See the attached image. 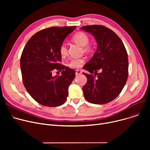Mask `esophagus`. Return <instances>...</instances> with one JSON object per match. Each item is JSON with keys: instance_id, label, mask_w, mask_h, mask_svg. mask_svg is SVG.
Segmentation results:
<instances>
[{"instance_id": "34e87169", "label": "esophagus", "mask_w": 150, "mask_h": 150, "mask_svg": "<svg viewBox=\"0 0 150 150\" xmlns=\"http://www.w3.org/2000/svg\"><path fill=\"white\" fill-rule=\"evenodd\" d=\"M81 74V72L80 70H75V75H79Z\"/></svg>"}]
</instances>
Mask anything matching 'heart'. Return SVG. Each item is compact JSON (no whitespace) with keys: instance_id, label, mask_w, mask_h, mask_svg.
<instances>
[{"instance_id":"heart-1","label":"heart","mask_w":150,"mask_h":150,"mask_svg":"<svg viewBox=\"0 0 150 150\" xmlns=\"http://www.w3.org/2000/svg\"><path fill=\"white\" fill-rule=\"evenodd\" d=\"M72 41L75 43L80 45V46L83 47V50L84 52H88L90 50L91 47L88 44L89 41V38L87 34L83 32V31H79V32L76 33L72 37ZM59 52L62 57H64L68 53L67 47L65 44H62L59 49ZM84 62V59L83 58H76L72 59L69 62V66L74 68L78 69L80 68L83 63Z\"/></svg>"}]
</instances>
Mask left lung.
Segmentation results:
<instances>
[{
  "label": "left lung",
  "mask_w": 150,
  "mask_h": 150,
  "mask_svg": "<svg viewBox=\"0 0 150 150\" xmlns=\"http://www.w3.org/2000/svg\"><path fill=\"white\" fill-rule=\"evenodd\" d=\"M80 28L92 34L98 44L97 51L83 67L91 74L83 73L88 79L83 88L84 98L93 104L108 103L119 95L127 81V50L120 38L105 26L86 25Z\"/></svg>",
  "instance_id": "1"
}]
</instances>
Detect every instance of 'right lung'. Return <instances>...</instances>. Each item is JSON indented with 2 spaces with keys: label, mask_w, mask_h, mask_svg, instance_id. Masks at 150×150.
<instances>
[{
  "label": "right lung",
  "mask_w": 150,
  "mask_h": 150,
  "mask_svg": "<svg viewBox=\"0 0 150 150\" xmlns=\"http://www.w3.org/2000/svg\"><path fill=\"white\" fill-rule=\"evenodd\" d=\"M72 27H52L35 33L23 49L20 65L23 85L30 96L43 106L55 107L64 103L75 70L60 64V45L75 29ZM54 69L61 71L53 77Z\"/></svg>",
  "instance_id": "add662e5"
}]
</instances>
